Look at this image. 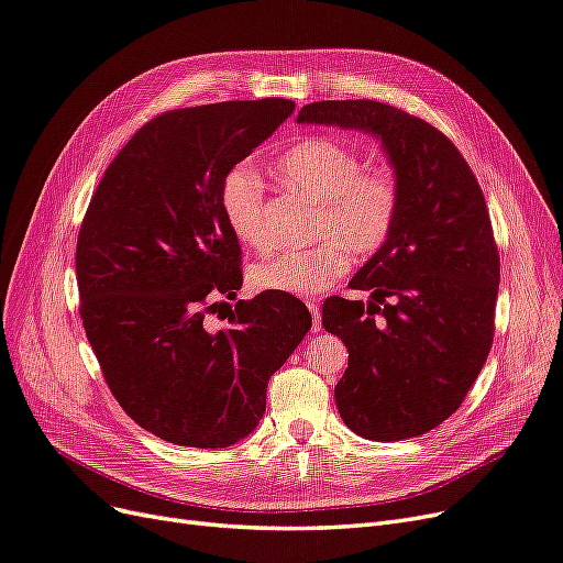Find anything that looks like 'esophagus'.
Here are the masks:
<instances>
[{"instance_id":"34e87169","label":"esophagus","mask_w":563,"mask_h":563,"mask_svg":"<svg viewBox=\"0 0 563 563\" xmlns=\"http://www.w3.org/2000/svg\"><path fill=\"white\" fill-rule=\"evenodd\" d=\"M305 305H308V310L312 312V329L319 331L321 329V314H319V300L317 298H308L305 300Z\"/></svg>"}]
</instances>
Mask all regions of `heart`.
<instances>
[{"instance_id": "heart-1", "label": "heart", "mask_w": 563, "mask_h": 563, "mask_svg": "<svg viewBox=\"0 0 563 563\" xmlns=\"http://www.w3.org/2000/svg\"><path fill=\"white\" fill-rule=\"evenodd\" d=\"M275 172L294 195L317 203L312 234L327 236L312 249L267 255L251 267L258 291L314 296L347 275L352 253H378L395 234L401 213V180L391 166H366L356 147L312 135L288 147ZM265 187L246 164H236L220 183V211L236 240L265 249Z\"/></svg>"}]
</instances>
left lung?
<instances>
[{"mask_svg": "<svg viewBox=\"0 0 563 563\" xmlns=\"http://www.w3.org/2000/svg\"><path fill=\"white\" fill-rule=\"evenodd\" d=\"M298 122L378 135L401 180L395 234L350 282L368 305L331 296L321 323L350 352L335 385L347 428L420 437L457 411L493 345L500 255L484 192L444 133L395 106L319 100Z\"/></svg>", "mask_w": 563, "mask_h": 563, "instance_id": "8db88e82", "label": "left lung"}]
</instances>
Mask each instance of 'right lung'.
Instances as JSON below:
<instances>
[{
  "instance_id": "add662e5",
  "label": "right lung",
  "mask_w": 563,
  "mask_h": 563,
  "mask_svg": "<svg viewBox=\"0 0 563 563\" xmlns=\"http://www.w3.org/2000/svg\"><path fill=\"white\" fill-rule=\"evenodd\" d=\"M294 110L286 98L225 100L150 119L119 150L81 220L84 331L112 397L168 444L225 449L251 434L272 373L312 327L291 294L236 300L228 329L207 323L244 279L220 183Z\"/></svg>"
}]
</instances>
